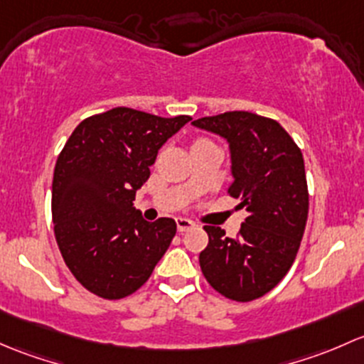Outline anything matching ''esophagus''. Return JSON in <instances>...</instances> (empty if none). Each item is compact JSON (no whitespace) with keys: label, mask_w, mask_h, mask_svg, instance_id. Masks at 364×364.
Instances as JSON below:
<instances>
[{"label":"esophagus","mask_w":364,"mask_h":364,"mask_svg":"<svg viewBox=\"0 0 364 364\" xmlns=\"http://www.w3.org/2000/svg\"><path fill=\"white\" fill-rule=\"evenodd\" d=\"M191 228H194V223L193 220L186 219V217H177V230L183 233V231L191 230Z\"/></svg>","instance_id":"1"}]
</instances>
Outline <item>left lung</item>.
<instances>
[{
    "label": "left lung",
    "mask_w": 364,
    "mask_h": 364,
    "mask_svg": "<svg viewBox=\"0 0 364 364\" xmlns=\"http://www.w3.org/2000/svg\"><path fill=\"white\" fill-rule=\"evenodd\" d=\"M193 126L230 144L233 182L228 194L249 212L237 238L205 226L201 272L217 293L252 301L286 277L298 254L309 217L303 154L279 122L250 112H224Z\"/></svg>",
    "instance_id": "8db88e82"
}]
</instances>
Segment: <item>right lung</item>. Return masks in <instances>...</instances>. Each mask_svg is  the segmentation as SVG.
Returning <instances> with one entry per match:
<instances>
[{
    "label": "right lung",
    "mask_w": 364,
    "mask_h": 364,
    "mask_svg": "<svg viewBox=\"0 0 364 364\" xmlns=\"http://www.w3.org/2000/svg\"><path fill=\"white\" fill-rule=\"evenodd\" d=\"M191 121L117 107L84 119L58 157L52 181L55 242L75 279L105 299L140 289L177 233L133 207L157 151Z\"/></svg>",
    "instance_id": "add662e5"
}]
</instances>
